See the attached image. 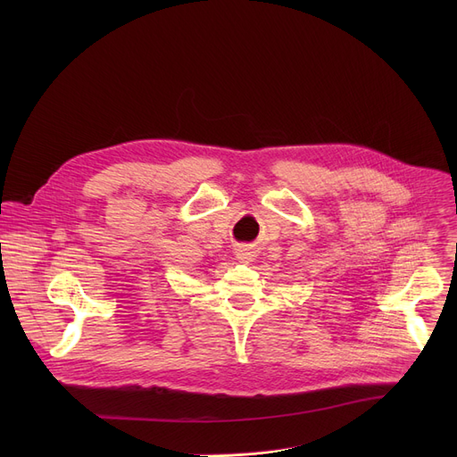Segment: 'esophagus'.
<instances>
[{"mask_svg":"<svg viewBox=\"0 0 457 457\" xmlns=\"http://www.w3.org/2000/svg\"><path fill=\"white\" fill-rule=\"evenodd\" d=\"M237 257L241 259V261H246V262H250L255 255H253V252H252V248H245V246H241L237 250Z\"/></svg>","mask_w":457,"mask_h":457,"instance_id":"34e87169","label":"esophagus"}]
</instances>
